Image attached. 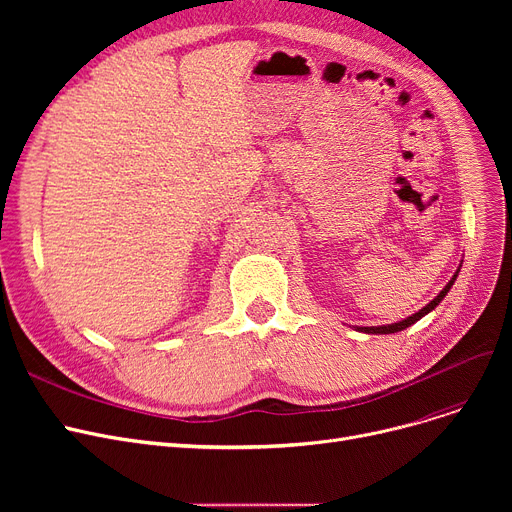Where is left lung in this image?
Here are the masks:
<instances>
[{
    "mask_svg": "<svg viewBox=\"0 0 512 512\" xmlns=\"http://www.w3.org/2000/svg\"><path fill=\"white\" fill-rule=\"evenodd\" d=\"M459 272H461V265H459V270L454 272V276L448 280V284L438 292V297H436L434 301H429V303H427L423 309H419L417 313L409 315L407 319H400V321H396V324H386V326H367V328H365V326H357L355 330H357V332H363V334H394V332H400V330H405V328L417 324V321H419L421 317H425L427 313H432V311L442 303V299L446 297L448 290L452 288V284H454L456 276H459Z\"/></svg>",
    "mask_w": 512,
    "mask_h": 512,
    "instance_id": "left-lung-1",
    "label": "left lung"
}]
</instances>
